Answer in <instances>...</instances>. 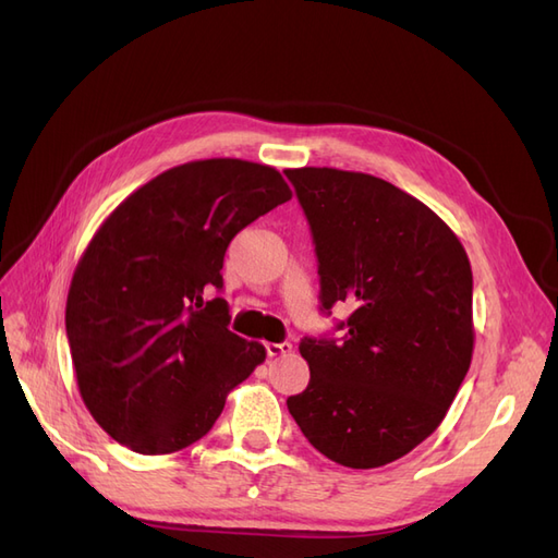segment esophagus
I'll return each instance as SVG.
<instances>
[{"instance_id":"34e87169","label":"esophagus","mask_w":558,"mask_h":558,"mask_svg":"<svg viewBox=\"0 0 558 558\" xmlns=\"http://www.w3.org/2000/svg\"><path fill=\"white\" fill-rule=\"evenodd\" d=\"M265 349H267V356H286V353L293 351V344L291 342H279V344L267 342Z\"/></svg>"}]
</instances>
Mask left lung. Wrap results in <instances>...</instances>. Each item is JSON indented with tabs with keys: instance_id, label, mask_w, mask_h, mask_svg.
Masks as SVG:
<instances>
[{
	"instance_id": "left-lung-1",
	"label": "left lung",
	"mask_w": 558,
	"mask_h": 558,
	"mask_svg": "<svg viewBox=\"0 0 558 558\" xmlns=\"http://www.w3.org/2000/svg\"><path fill=\"white\" fill-rule=\"evenodd\" d=\"M314 238L320 312L349 302L342 340L305 337L310 384L286 400L330 461L379 468L442 424L472 361V269L459 238L393 183L286 170Z\"/></svg>"
}]
</instances>
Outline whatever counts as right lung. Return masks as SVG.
I'll use <instances>...</instances> for the list:
<instances>
[{
	"label": "right lung",
	"instance_id": "1",
	"mask_svg": "<svg viewBox=\"0 0 558 558\" xmlns=\"http://www.w3.org/2000/svg\"><path fill=\"white\" fill-rule=\"evenodd\" d=\"M289 199L275 167L195 160L150 179L95 232L64 326L81 398L116 442L140 453L197 442L265 361L214 291L234 234Z\"/></svg>",
	"mask_w": 558,
	"mask_h": 558
}]
</instances>
